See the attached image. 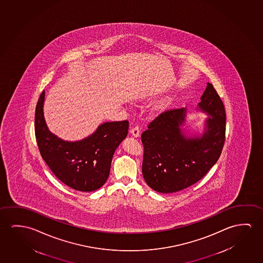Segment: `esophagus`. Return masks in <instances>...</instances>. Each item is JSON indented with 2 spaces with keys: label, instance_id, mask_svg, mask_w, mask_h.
Masks as SVG:
<instances>
[{
  "label": "esophagus",
  "instance_id": "34e87169",
  "mask_svg": "<svg viewBox=\"0 0 263 263\" xmlns=\"http://www.w3.org/2000/svg\"><path fill=\"white\" fill-rule=\"evenodd\" d=\"M130 133L133 135L135 138H138L140 135V129H139V125H135L131 129H130Z\"/></svg>",
  "mask_w": 263,
  "mask_h": 263
}]
</instances>
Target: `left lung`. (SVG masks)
Masks as SVG:
<instances>
[{"label": "left lung", "instance_id": "8db88e82", "mask_svg": "<svg viewBox=\"0 0 263 263\" xmlns=\"http://www.w3.org/2000/svg\"><path fill=\"white\" fill-rule=\"evenodd\" d=\"M200 100L198 108L210 116L202 137L187 138L183 133L180 126L186 117L183 107L159 114L142 133V173L155 191L173 193L192 186L220 157L226 134L225 107L210 83Z\"/></svg>", "mask_w": 263, "mask_h": 263}]
</instances>
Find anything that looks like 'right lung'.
<instances>
[{
  "label": "right lung",
  "instance_id": "add662e5",
  "mask_svg": "<svg viewBox=\"0 0 263 263\" xmlns=\"http://www.w3.org/2000/svg\"><path fill=\"white\" fill-rule=\"evenodd\" d=\"M45 91L37 102L34 130L41 156L60 181L71 189L90 192L101 187L109 176L114 153L127 136L129 122H106L88 138L62 140L49 131L44 117Z\"/></svg>",
  "mask_w": 263,
  "mask_h": 263
}]
</instances>
